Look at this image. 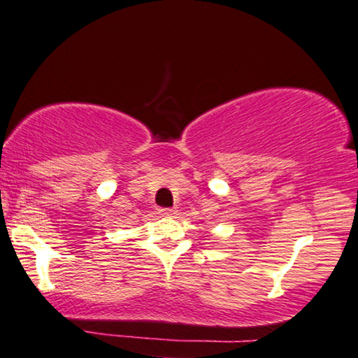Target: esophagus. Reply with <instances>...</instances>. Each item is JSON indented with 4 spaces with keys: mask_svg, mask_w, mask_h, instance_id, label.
Returning a JSON list of instances; mask_svg holds the SVG:
<instances>
[{
    "mask_svg": "<svg viewBox=\"0 0 358 358\" xmlns=\"http://www.w3.org/2000/svg\"><path fill=\"white\" fill-rule=\"evenodd\" d=\"M159 213H160V216H164V217H171L176 214V209H160Z\"/></svg>",
    "mask_w": 358,
    "mask_h": 358,
    "instance_id": "obj_1",
    "label": "esophagus"
}]
</instances>
